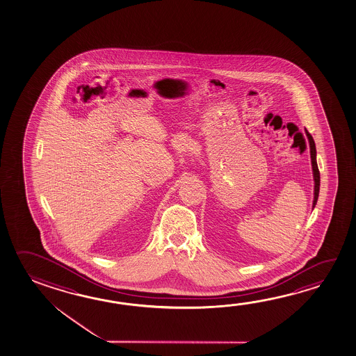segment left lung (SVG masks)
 Returning <instances> with one entry per match:
<instances>
[{
  "label": "left lung",
  "instance_id": "obj_1",
  "mask_svg": "<svg viewBox=\"0 0 356 356\" xmlns=\"http://www.w3.org/2000/svg\"><path fill=\"white\" fill-rule=\"evenodd\" d=\"M307 133V139H309V145H310V158H312V167H313V177H314V200H313V209L316 205L318 202V197H319L320 189V173L319 168H318V163H316V148H315V142H314L312 134Z\"/></svg>",
  "mask_w": 356,
  "mask_h": 356
}]
</instances>
